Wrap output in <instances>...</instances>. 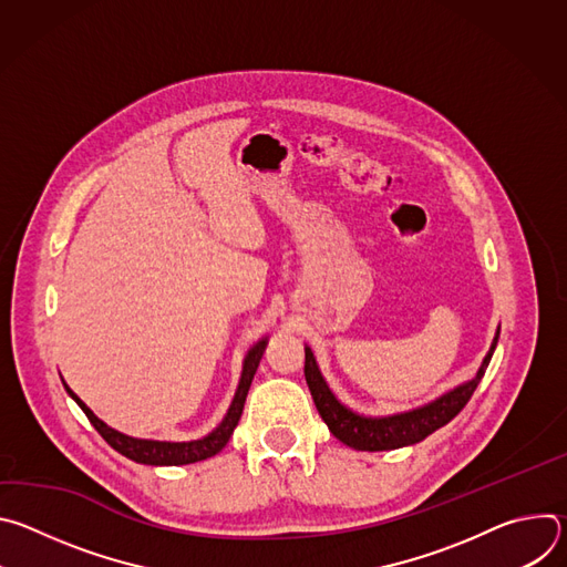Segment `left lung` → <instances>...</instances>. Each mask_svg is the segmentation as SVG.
I'll return each mask as SVG.
<instances>
[{
  "instance_id": "obj_1",
  "label": "left lung",
  "mask_w": 567,
  "mask_h": 567,
  "mask_svg": "<svg viewBox=\"0 0 567 567\" xmlns=\"http://www.w3.org/2000/svg\"><path fill=\"white\" fill-rule=\"evenodd\" d=\"M498 337H501V328L496 330L489 352L484 354L477 372L468 381L455 385L453 390L424 403L420 409L394 413V415H363L346 406V403L334 394V390L328 385L326 377H322L309 346H305V379L313 396L318 415L328 424L330 433L343 444H348L350 449L392 451L401 446H413L426 440L437 429L446 426L466 406V401L471 399L473 390L477 388L480 379L484 377V370H487L494 357Z\"/></svg>"
}]
</instances>
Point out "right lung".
<instances>
[{"label":"right lung","instance_id":"obj_1","mask_svg":"<svg viewBox=\"0 0 567 567\" xmlns=\"http://www.w3.org/2000/svg\"><path fill=\"white\" fill-rule=\"evenodd\" d=\"M267 343H269V337L260 339L245 357V363H241V374H239V383H237V390L233 394V401L230 406L224 415V420L204 437L199 440H190V442H166V440H143V437H132V435H125L112 426H107L103 420H99L94 415V411L87 406V403L80 399L62 379L64 383V390L66 394L78 403L80 409H83V413L87 415V420L92 422V426L103 435V440L114 449L118 451L121 455L138 462V464H150V466H179V464H193V462H202L206 457H213L217 455L226 442L230 440L239 417H241V411H245V401H247V394H249V388H251V381L256 377V370L262 361V354L267 350Z\"/></svg>","mask_w":567,"mask_h":567}]
</instances>
